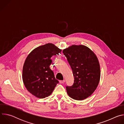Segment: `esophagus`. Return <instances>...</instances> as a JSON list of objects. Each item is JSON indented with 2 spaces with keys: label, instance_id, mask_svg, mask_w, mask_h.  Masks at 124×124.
Returning <instances> with one entry per match:
<instances>
[{
  "label": "esophagus",
  "instance_id": "esophagus-1",
  "mask_svg": "<svg viewBox=\"0 0 124 124\" xmlns=\"http://www.w3.org/2000/svg\"><path fill=\"white\" fill-rule=\"evenodd\" d=\"M65 82V80H60L59 81V82H60V83H64V82Z\"/></svg>",
  "mask_w": 124,
  "mask_h": 124
}]
</instances>
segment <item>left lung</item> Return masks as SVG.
<instances>
[{
  "instance_id": "1",
  "label": "left lung",
  "mask_w": 124,
  "mask_h": 124,
  "mask_svg": "<svg viewBox=\"0 0 124 124\" xmlns=\"http://www.w3.org/2000/svg\"><path fill=\"white\" fill-rule=\"evenodd\" d=\"M73 70L74 83L66 87L68 95L76 100L90 96L99 84L100 64L94 53L83 45H72L63 50Z\"/></svg>"
}]
</instances>
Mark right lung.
Wrapping results in <instances>:
<instances>
[{"mask_svg": "<svg viewBox=\"0 0 124 124\" xmlns=\"http://www.w3.org/2000/svg\"><path fill=\"white\" fill-rule=\"evenodd\" d=\"M61 51L55 45L48 43L35 48L27 56L23 67V80L33 95L40 99L47 97L59 83L49 66L51 57Z\"/></svg>", "mask_w": 124, "mask_h": 124, "instance_id": "add662e5", "label": "right lung"}]
</instances>
